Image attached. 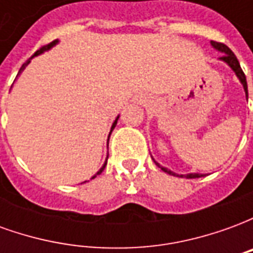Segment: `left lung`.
<instances>
[{
	"instance_id": "1",
	"label": "left lung",
	"mask_w": 253,
	"mask_h": 253,
	"mask_svg": "<svg viewBox=\"0 0 253 253\" xmlns=\"http://www.w3.org/2000/svg\"><path fill=\"white\" fill-rule=\"evenodd\" d=\"M211 43V46L217 50V51L222 52V55L219 57V61H222V62H225L226 65H228L232 70L234 72V74L237 76V78L240 80V83L243 84V88H244V92H245V97H247V100H248V85H247V78H245V74L244 72H243V69H241V66H240V62L239 59L236 58V55L233 54V51L229 48L228 46H225L223 43H218V42H210ZM153 159V157H152ZM153 161L156 163V165L159 167V168H161V170H164V172H167V173H169V175L172 176H180V177H187V179H196V177H202V173H187V175H177V173H175V172H172L170 169H168V168H165V167H161V165L156 161V160L153 159Z\"/></svg>"
}]
</instances>
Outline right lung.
Wrapping results in <instances>:
<instances>
[{
    "label": "right lung",
    "instance_id": "add662e5",
    "mask_svg": "<svg viewBox=\"0 0 253 253\" xmlns=\"http://www.w3.org/2000/svg\"><path fill=\"white\" fill-rule=\"evenodd\" d=\"M58 42H59V41H54V42H51V43H50V44H47V46L42 47L41 50H38V51H36L35 54H34V55H32V57H31L30 59H28V61H27V62L24 63V65H23V66L20 67V70H19V74H20V73H21V72H23V70H24L25 67H27V65H28V63L31 62V59H32V58H34V57H36V55H41V54H43V52H44V51H48V50H50V48H52V47L55 46V44H58ZM19 74H17V76H19ZM118 119H119V116H118V118H116V119H115V122H114V123H112V127H111L110 135H111V132H112V130H114V128H115L116 123H118ZM110 135H108V139H110ZM107 160H108V156H107V159H105V163H104V164H103V167H101V168H100V169H99V172H97V173H96V175H94V176H92V179H94V177H96V176H97V175H100V173H101V172H103V170H104L105 165H107ZM84 183H85V181H84Z\"/></svg>",
    "mask_w": 253,
    "mask_h": 253
}]
</instances>
